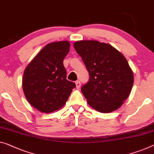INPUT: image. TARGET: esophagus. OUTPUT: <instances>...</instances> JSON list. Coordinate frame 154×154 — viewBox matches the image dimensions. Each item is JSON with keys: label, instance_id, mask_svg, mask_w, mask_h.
I'll return each mask as SVG.
<instances>
[{"label": "esophagus", "instance_id": "1", "mask_svg": "<svg viewBox=\"0 0 154 154\" xmlns=\"http://www.w3.org/2000/svg\"><path fill=\"white\" fill-rule=\"evenodd\" d=\"M75 84H76V88H79L80 86H81V82H80V81H77L75 82Z\"/></svg>", "mask_w": 154, "mask_h": 154}]
</instances>
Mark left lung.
<instances>
[{
    "mask_svg": "<svg viewBox=\"0 0 154 154\" xmlns=\"http://www.w3.org/2000/svg\"><path fill=\"white\" fill-rule=\"evenodd\" d=\"M89 73L81 88L88 104L101 113L120 108L128 97L134 74L123 54L112 45L97 41H79L73 44Z\"/></svg>",
    "mask_w": 154,
    "mask_h": 154,
    "instance_id": "8db88e82",
    "label": "left lung"
}]
</instances>
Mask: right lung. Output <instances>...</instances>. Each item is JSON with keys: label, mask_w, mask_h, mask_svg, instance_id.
<instances>
[{"label": "right lung", "mask_w": 154, "mask_h": 154, "mask_svg": "<svg viewBox=\"0 0 154 154\" xmlns=\"http://www.w3.org/2000/svg\"><path fill=\"white\" fill-rule=\"evenodd\" d=\"M70 50L67 41L45 45L25 70L23 88L32 106L43 113L57 111L66 104L76 85L66 79L63 59Z\"/></svg>", "instance_id": "right-lung-1"}]
</instances>
